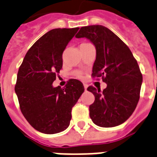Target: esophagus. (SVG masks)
<instances>
[{
    "label": "esophagus",
    "mask_w": 157,
    "mask_h": 157,
    "mask_svg": "<svg viewBox=\"0 0 157 157\" xmlns=\"http://www.w3.org/2000/svg\"><path fill=\"white\" fill-rule=\"evenodd\" d=\"M83 86H84V89H85V91H86V90H87V84H83Z\"/></svg>",
    "instance_id": "esophagus-1"
}]
</instances>
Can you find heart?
I'll return each mask as SVG.
<instances>
[{
  "label": "heart",
  "mask_w": 157,
  "mask_h": 157,
  "mask_svg": "<svg viewBox=\"0 0 157 157\" xmlns=\"http://www.w3.org/2000/svg\"><path fill=\"white\" fill-rule=\"evenodd\" d=\"M77 76L78 78H82V75H81V73H77Z\"/></svg>",
  "instance_id": "heart-1"
}]
</instances>
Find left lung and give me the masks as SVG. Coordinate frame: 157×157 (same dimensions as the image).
Returning <instances> with one entry per match:
<instances>
[{
  "label": "left lung",
  "mask_w": 157,
  "mask_h": 157,
  "mask_svg": "<svg viewBox=\"0 0 157 157\" xmlns=\"http://www.w3.org/2000/svg\"><path fill=\"white\" fill-rule=\"evenodd\" d=\"M86 37L96 48L92 77H102L107 86L103 91L90 86L95 101L89 106L90 117L100 127L121 124L138 105L143 75L127 45L102 25L82 27L75 36Z\"/></svg>",
  "instance_id": "1"
}]
</instances>
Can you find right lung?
Segmentation results:
<instances>
[{"instance_id":"add662e5","label":"right lung","mask_w":157,"mask_h":157,"mask_svg":"<svg viewBox=\"0 0 157 157\" xmlns=\"http://www.w3.org/2000/svg\"><path fill=\"white\" fill-rule=\"evenodd\" d=\"M78 29H55L45 33L28 51L18 71L14 91L21 112L42 133L65 130L72 107L84 92L78 79H70L64 88L52 85L63 65V52Z\"/></svg>"}]
</instances>
